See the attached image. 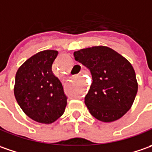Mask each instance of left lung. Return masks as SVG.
<instances>
[{
	"label": "left lung",
	"mask_w": 152,
	"mask_h": 152,
	"mask_svg": "<svg viewBox=\"0 0 152 152\" xmlns=\"http://www.w3.org/2000/svg\"><path fill=\"white\" fill-rule=\"evenodd\" d=\"M75 60L86 66L92 83L85 104L94 118L104 123L117 120L133 105L138 82L126 58L107 46H93L74 52Z\"/></svg>",
	"instance_id": "1"
}]
</instances>
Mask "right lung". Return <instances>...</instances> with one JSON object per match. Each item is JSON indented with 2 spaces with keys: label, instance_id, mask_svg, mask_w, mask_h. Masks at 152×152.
I'll return each instance as SVG.
<instances>
[{
  "label": "right lung",
  "instance_id": "1",
  "mask_svg": "<svg viewBox=\"0 0 152 152\" xmlns=\"http://www.w3.org/2000/svg\"><path fill=\"white\" fill-rule=\"evenodd\" d=\"M57 55V50L40 51L26 60L16 73V100L24 113L38 123H54L62 116L67 104L62 84L52 71Z\"/></svg>",
  "mask_w": 152,
  "mask_h": 152
}]
</instances>
